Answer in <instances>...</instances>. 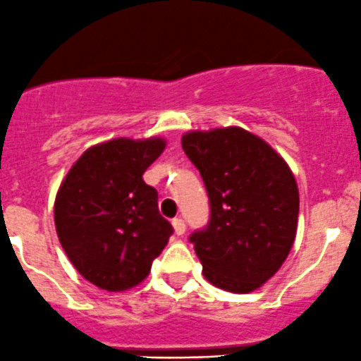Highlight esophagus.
<instances>
[{"instance_id": "1", "label": "esophagus", "mask_w": 361, "mask_h": 361, "mask_svg": "<svg viewBox=\"0 0 361 361\" xmlns=\"http://www.w3.org/2000/svg\"><path fill=\"white\" fill-rule=\"evenodd\" d=\"M172 224H173V230H176L177 235H184V231H185L184 219H180V217H176V219L172 221Z\"/></svg>"}]
</instances>
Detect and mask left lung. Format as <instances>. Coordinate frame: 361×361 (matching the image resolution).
<instances>
[{"mask_svg":"<svg viewBox=\"0 0 361 361\" xmlns=\"http://www.w3.org/2000/svg\"><path fill=\"white\" fill-rule=\"evenodd\" d=\"M182 149L198 169L210 219L189 242L214 286L249 293L290 255L298 224V188L283 158L242 128L189 131Z\"/></svg>","mask_w":361,"mask_h":361,"instance_id":"8db88e82","label":"left lung"}]
</instances>
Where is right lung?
<instances>
[{
  "label": "right lung",
  "instance_id": "obj_1",
  "mask_svg": "<svg viewBox=\"0 0 361 361\" xmlns=\"http://www.w3.org/2000/svg\"><path fill=\"white\" fill-rule=\"evenodd\" d=\"M163 138H114L75 161L54 203L56 231L82 277L106 291L140 284L173 228L158 209V191L142 179L159 158Z\"/></svg>",
  "mask_w": 361,
  "mask_h": 361
}]
</instances>
